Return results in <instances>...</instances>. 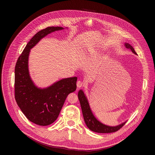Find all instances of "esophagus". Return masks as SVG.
<instances>
[{
  "instance_id": "34e87169",
  "label": "esophagus",
  "mask_w": 155,
  "mask_h": 155,
  "mask_svg": "<svg viewBox=\"0 0 155 155\" xmlns=\"http://www.w3.org/2000/svg\"><path fill=\"white\" fill-rule=\"evenodd\" d=\"M83 86V83L82 81H77V87L80 88V87H81Z\"/></svg>"
}]
</instances>
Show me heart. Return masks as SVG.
Returning a JSON list of instances; mask_svg holds the SVG:
<instances>
[{
	"instance_id": "b5f03b06",
	"label": "heart",
	"mask_w": 155,
	"mask_h": 155,
	"mask_svg": "<svg viewBox=\"0 0 155 155\" xmlns=\"http://www.w3.org/2000/svg\"><path fill=\"white\" fill-rule=\"evenodd\" d=\"M86 53H87L86 51H83V52L81 54V56H85V55L86 54Z\"/></svg>"
}]
</instances>
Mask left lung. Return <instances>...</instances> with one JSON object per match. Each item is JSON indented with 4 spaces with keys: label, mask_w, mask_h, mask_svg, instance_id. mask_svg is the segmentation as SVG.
I'll use <instances>...</instances> for the list:
<instances>
[{
    "label": "left lung",
    "mask_w": 155,
    "mask_h": 155,
    "mask_svg": "<svg viewBox=\"0 0 155 155\" xmlns=\"http://www.w3.org/2000/svg\"><path fill=\"white\" fill-rule=\"evenodd\" d=\"M124 46L127 49L130 50L134 54L137 55L134 48L129 43H124ZM78 97L80 103L84 122L87 127L91 130L95 132H98V133H111V132H114L119 130L126 123L127 121H125L115 126H108L103 124L94 115L91 109L89 102H88V99L82 90H79L78 93Z\"/></svg>",
    "instance_id": "8db88e82"
}]
</instances>
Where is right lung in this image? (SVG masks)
Masks as SVG:
<instances>
[{
  "mask_svg": "<svg viewBox=\"0 0 155 155\" xmlns=\"http://www.w3.org/2000/svg\"><path fill=\"white\" fill-rule=\"evenodd\" d=\"M64 29L59 26L48 27L38 32L28 42L16 64L15 100L26 118L40 126H48L56 121L66 97L77 89V77L63 78L48 87H39L29 74V53L41 39L53 32Z\"/></svg>",
  "mask_w": 155,
  "mask_h": 155,
  "instance_id": "add662e5",
  "label": "right lung"
}]
</instances>
